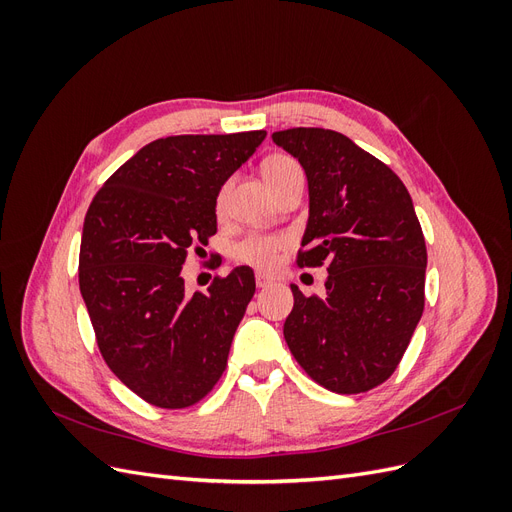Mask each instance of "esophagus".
Here are the masks:
<instances>
[{"mask_svg": "<svg viewBox=\"0 0 512 512\" xmlns=\"http://www.w3.org/2000/svg\"><path fill=\"white\" fill-rule=\"evenodd\" d=\"M273 284V277L265 275V273H256V286L258 288H267Z\"/></svg>", "mask_w": 512, "mask_h": 512, "instance_id": "esophagus-1", "label": "esophagus"}]
</instances>
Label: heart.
Listing matches in <instances>:
<instances>
[{"instance_id": "obj_1", "label": "heart", "mask_w": 512, "mask_h": 512, "mask_svg": "<svg viewBox=\"0 0 512 512\" xmlns=\"http://www.w3.org/2000/svg\"><path fill=\"white\" fill-rule=\"evenodd\" d=\"M297 166L292 158L288 156H269L265 162H262V175H265L267 183L271 185L282 173H286L288 168ZM230 190V181H226L222 188L218 190V196H215V209L222 211L226 205V196ZM288 245V237L275 232V235H265V232H254V235H247L241 239L235 250H232V256L235 260L243 262V265L258 267V269H271L277 258H280V252Z\"/></svg>"}]
</instances>
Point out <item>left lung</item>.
I'll return each mask as SVG.
<instances>
[{
    "instance_id": "1",
    "label": "left lung",
    "mask_w": 512,
    "mask_h": 512,
    "mask_svg": "<svg viewBox=\"0 0 512 512\" xmlns=\"http://www.w3.org/2000/svg\"><path fill=\"white\" fill-rule=\"evenodd\" d=\"M301 162L309 220L299 267H324L327 294L290 286L284 337L305 374L356 395L393 376L425 307L427 247L406 185L348 136L324 128L273 132Z\"/></svg>"
}]
</instances>
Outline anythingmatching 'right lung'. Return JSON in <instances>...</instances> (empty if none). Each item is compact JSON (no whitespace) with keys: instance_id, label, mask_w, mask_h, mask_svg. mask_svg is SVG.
Wrapping results in <instances>:
<instances>
[{"instance_id":"add662e5","label":"right lung","mask_w":512,"mask_h":512,"mask_svg":"<svg viewBox=\"0 0 512 512\" xmlns=\"http://www.w3.org/2000/svg\"><path fill=\"white\" fill-rule=\"evenodd\" d=\"M265 130L158 138L121 164L89 205L79 286L113 374L147 404L183 410L222 378L252 301L250 267L185 294L181 267L218 232L215 196Z\"/></svg>"}]
</instances>
